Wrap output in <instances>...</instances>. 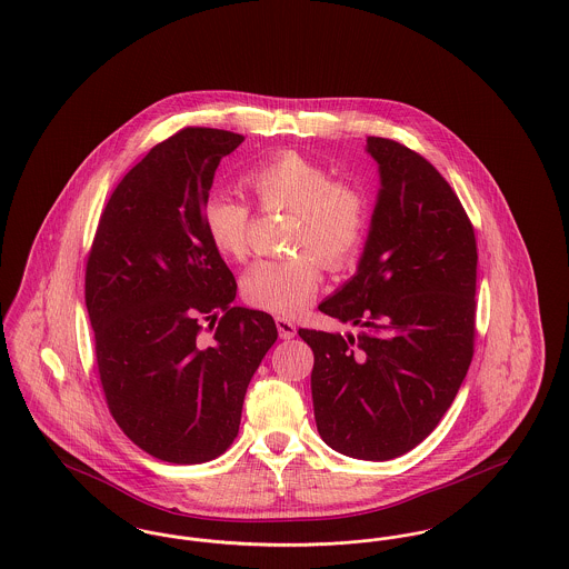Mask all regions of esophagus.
I'll return each instance as SVG.
<instances>
[{
  "mask_svg": "<svg viewBox=\"0 0 569 569\" xmlns=\"http://www.w3.org/2000/svg\"><path fill=\"white\" fill-rule=\"evenodd\" d=\"M274 325H277V331H279L281 339H292L297 335V325L290 322L288 318L279 316V318H274Z\"/></svg>",
  "mask_w": 569,
  "mask_h": 569,
  "instance_id": "esophagus-1",
  "label": "esophagus"
}]
</instances>
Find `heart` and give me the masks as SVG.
Listing matches in <instances>:
<instances>
[{
  "label": "heart",
  "mask_w": 569,
  "mask_h": 569,
  "mask_svg": "<svg viewBox=\"0 0 569 569\" xmlns=\"http://www.w3.org/2000/svg\"><path fill=\"white\" fill-rule=\"evenodd\" d=\"M244 187L262 210L295 212L288 234L295 256L260 260L249 268L242 277L244 299L272 313L292 316L313 299L320 264L339 270L359 253L368 232V198L357 184L335 180L329 169L299 152H279L249 169ZM201 226L223 256H247L249 203L212 193L201 206Z\"/></svg>",
  "instance_id": "obj_1"
}]
</instances>
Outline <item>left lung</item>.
I'll return each mask as SVG.
<instances>
[{
    "label": "left lung",
    "mask_w": 569,
    "mask_h": 569,
    "mask_svg": "<svg viewBox=\"0 0 569 569\" xmlns=\"http://www.w3.org/2000/svg\"><path fill=\"white\" fill-rule=\"evenodd\" d=\"M380 191L357 274L318 309L363 331L299 329L313 350L322 440L357 460H393L432 435L475 350L477 240L438 169L368 137Z\"/></svg>",
    "instance_id": "left-lung-1"
}]
</instances>
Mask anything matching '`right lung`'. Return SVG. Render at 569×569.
Returning a JSON list of instances; mask_svg holds the SVG:
<instances>
[{
  "mask_svg": "<svg viewBox=\"0 0 569 569\" xmlns=\"http://www.w3.org/2000/svg\"><path fill=\"white\" fill-rule=\"evenodd\" d=\"M242 141L187 127L154 146L111 193L88 256L107 408L139 449L171 465L230 449L247 387L277 341L267 311L232 305L234 274L201 226L214 171Z\"/></svg>",
  "mask_w": 569,
  "mask_h": 569,
  "instance_id": "add662e5",
  "label": "right lung"
}]
</instances>
